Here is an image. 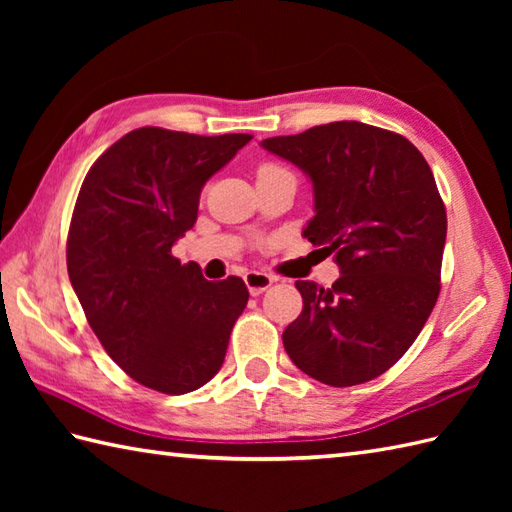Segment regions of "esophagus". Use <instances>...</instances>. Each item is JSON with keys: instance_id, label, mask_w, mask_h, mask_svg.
<instances>
[{"instance_id": "34e87169", "label": "esophagus", "mask_w": 512, "mask_h": 512, "mask_svg": "<svg viewBox=\"0 0 512 512\" xmlns=\"http://www.w3.org/2000/svg\"><path fill=\"white\" fill-rule=\"evenodd\" d=\"M244 281H246V288H248L250 295L257 297V295H262L264 290L273 286L275 279L266 275V273H262V270H250V273L244 275Z\"/></svg>"}]
</instances>
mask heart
<instances>
[{
  "instance_id": "1",
  "label": "heart",
  "mask_w": 512,
  "mask_h": 512,
  "mask_svg": "<svg viewBox=\"0 0 512 512\" xmlns=\"http://www.w3.org/2000/svg\"><path fill=\"white\" fill-rule=\"evenodd\" d=\"M281 171H286V169H284V167H279V165H275V162H264V165L259 167V171H257V178L273 176V173H281Z\"/></svg>"
}]
</instances>
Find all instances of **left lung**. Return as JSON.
Wrapping results in <instances>:
<instances>
[{"label":"left lung","instance_id":"8db88e82","mask_svg":"<svg viewBox=\"0 0 512 512\" xmlns=\"http://www.w3.org/2000/svg\"><path fill=\"white\" fill-rule=\"evenodd\" d=\"M262 147L310 178L303 237L341 268L332 288L295 284L303 310L281 336L286 352L319 383H367L409 350L440 295L447 211L433 173L405 136L358 121Z\"/></svg>","mask_w":512,"mask_h":512}]
</instances>
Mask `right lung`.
Instances as JSON below:
<instances>
[{
    "mask_svg": "<svg viewBox=\"0 0 512 512\" xmlns=\"http://www.w3.org/2000/svg\"><path fill=\"white\" fill-rule=\"evenodd\" d=\"M250 138L134 129L94 162L76 198L70 284L112 361L162 394H189L220 372L246 308L242 279L206 281L171 248L198 220L206 180Z\"/></svg>",
    "mask_w": 512,
    "mask_h": 512,
    "instance_id": "add662e5",
    "label": "right lung"
}]
</instances>
